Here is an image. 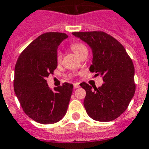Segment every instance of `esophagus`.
I'll use <instances>...</instances> for the list:
<instances>
[{
  "instance_id": "obj_1",
  "label": "esophagus",
  "mask_w": 149,
  "mask_h": 149,
  "mask_svg": "<svg viewBox=\"0 0 149 149\" xmlns=\"http://www.w3.org/2000/svg\"><path fill=\"white\" fill-rule=\"evenodd\" d=\"M78 88H79V84H74V89H77Z\"/></svg>"
}]
</instances>
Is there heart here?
<instances>
[{
	"instance_id": "b5f03b06",
	"label": "heart",
	"mask_w": 149,
	"mask_h": 149,
	"mask_svg": "<svg viewBox=\"0 0 149 149\" xmlns=\"http://www.w3.org/2000/svg\"><path fill=\"white\" fill-rule=\"evenodd\" d=\"M70 49H72L74 53L77 55L79 57L81 54L84 52V51H87V48L84 45L79 42H74L70 44ZM56 60L59 63L61 60V53L60 52H58L56 54Z\"/></svg>"
}]
</instances>
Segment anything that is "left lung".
<instances>
[{
  "instance_id": "left-lung-1",
  "label": "left lung",
  "mask_w": 149,
  "mask_h": 149,
  "mask_svg": "<svg viewBox=\"0 0 149 149\" xmlns=\"http://www.w3.org/2000/svg\"><path fill=\"white\" fill-rule=\"evenodd\" d=\"M72 34L91 48L93 64L90 71L104 80L99 88L85 82L80 84L86 91L84 106L87 113L97 121L116 120L127 109L136 91L135 68L131 58L120 42L104 32H74Z\"/></svg>"
}]
</instances>
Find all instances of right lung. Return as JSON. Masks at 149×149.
I'll list each match as a JSON object with an SVG mask.
<instances>
[{"mask_svg": "<svg viewBox=\"0 0 149 149\" xmlns=\"http://www.w3.org/2000/svg\"><path fill=\"white\" fill-rule=\"evenodd\" d=\"M67 37L56 32L42 34L22 52L16 63V96L24 113L39 123H55L67 112L73 84L65 82L52 91L46 81L57 68L58 46Z\"/></svg>", "mask_w": 149, "mask_h": 149, "instance_id": "add662e5", "label": "right lung"}]
</instances>
